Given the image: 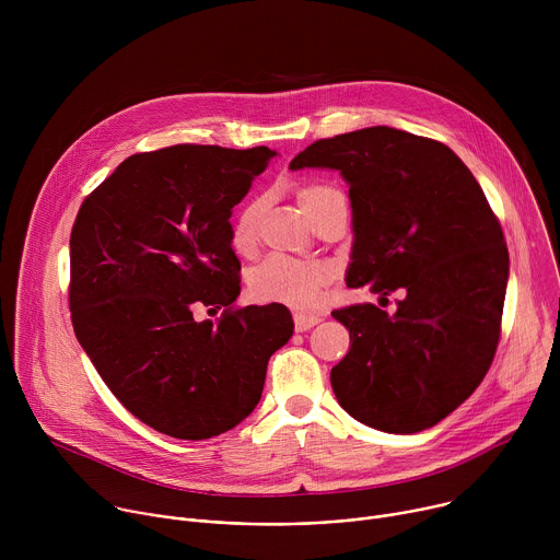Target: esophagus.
I'll return each mask as SVG.
<instances>
[{
    "mask_svg": "<svg viewBox=\"0 0 560 560\" xmlns=\"http://www.w3.org/2000/svg\"><path fill=\"white\" fill-rule=\"evenodd\" d=\"M294 330L296 332H305L310 328H314L318 322H322V316H314V314H303V312H294Z\"/></svg>",
    "mask_w": 560,
    "mask_h": 560,
    "instance_id": "obj_1",
    "label": "esophagus"
}]
</instances>
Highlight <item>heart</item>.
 I'll return each instance as SVG.
<instances>
[{"instance_id": "obj_1", "label": "heart", "mask_w": 560, "mask_h": 560, "mask_svg": "<svg viewBox=\"0 0 560 560\" xmlns=\"http://www.w3.org/2000/svg\"><path fill=\"white\" fill-rule=\"evenodd\" d=\"M335 195L341 192L332 186L310 184L299 190V203L305 214L314 219V214ZM261 210L264 199H255L234 217L230 228V242L236 250H248L253 246ZM330 279L332 275L324 264L296 261L272 255L248 272V290L261 303H281L292 310L310 312L324 303Z\"/></svg>"}]
</instances>
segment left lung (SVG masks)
Here are the masks:
<instances>
[{
    "instance_id": "left-lung-1",
    "label": "left lung",
    "mask_w": 560,
    "mask_h": 560,
    "mask_svg": "<svg viewBox=\"0 0 560 560\" xmlns=\"http://www.w3.org/2000/svg\"><path fill=\"white\" fill-rule=\"evenodd\" d=\"M339 171L350 186L352 255L346 283L381 299L335 310L350 352L330 381L341 408L389 434H412L454 412L488 374L510 255L481 186L445 143L389 126L318 139L290 171Z\"/></svg>"
}]
</instances>
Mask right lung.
<instances>
[{
	"instance_id": "add662e5",
	"label": "right lung",
	"mask_w": 560,
	"mask_h": 560,
	"mask_svg": "<svg viewBox=\"0 0 560 560\" xmlns=\"http://www.w3.org/2000/svg\"><path fill=\"white\" fill-rule=\"evenodd\" d=\"M277 152L171 145L128 156L82 203L70 232V312L121 406L152 430L203 441L259 404L270 357L294 324L281 303L232 307V208ZM201 304L225 306L217 325Z\"/></svg>"
}]
</instances>
